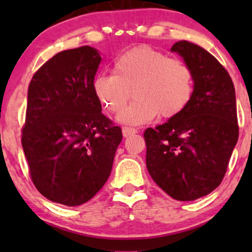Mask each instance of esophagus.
Instances as JSON below:
<instances>
[{
	"label": "esophagus",
	"instance_id": "1",
	"mask_svg": "<svg viewBox=\"0 0 252 252\" xmlns=\"http://www.w3.org/2000/svg\"><path fill=\"white\" fill-rule=\"evenodd\" d=\"M122 132H123L124 137H128V136H130V135L136 134V132H137V129L130 128V126H123Z\"/></svg>",
	"mask_w": 252,
	"mask_h": 252
}]
</instances>
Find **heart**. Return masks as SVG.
<instances>
[{"instance_id": "obj_1", "label": "heart", "mask_w": 252, "mask_h": 252, "mask_svg": "<svg viewBox=\"0 0 252 252\" xmlns=\"http://www.w3.org/2000/svg\"><path fill=\"white\" fill-rule=\"evenodd\" d=\"M194 72L186 62L149 46L131 48L112 63V73L97 74L92 90L106 111L117 115L130 96L135 99L120 115L126 124H143L158 116L172 118L189 105Z\"/></svg>"}]
</instances>
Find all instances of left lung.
Wrapping results in <instances>:
<instances>
[{"label":"left lung","mask_w":252,"mask_h":252,"mask_svg":"<svg viewBox=\"0 0 252 252\" xmlns=\"http://www.w3.org/2000/svg\"><path fill=\"white\" fill-rule=\"evenodd\" d=\"M194 72L189 105L167 123L144 131L146 164L152 179L175 200L190 201L220 185L238 141L236 94L226 68L206 50L175 42Z\"/></svg>","instance_id":"8db88e82"}]
</instances>
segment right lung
<instances>
[{
  "mask_svg": "<svg viewBox=\"0 0 252 252\" xmlns=\"http://www.w3.org/2000/svg\"><path fill=\"white\" fill-rule=\"evenodd\" d=\"M98 52H59L34 73L21 142L34 186L51 201L78 206L111 173L122 129L102 114L92 90Z\"/></svg>",
  "mask_w": 252,
  "mask_h": 252,
  "instance_id": "obj_1",
  "label": "right lung"
}]
</instances>
